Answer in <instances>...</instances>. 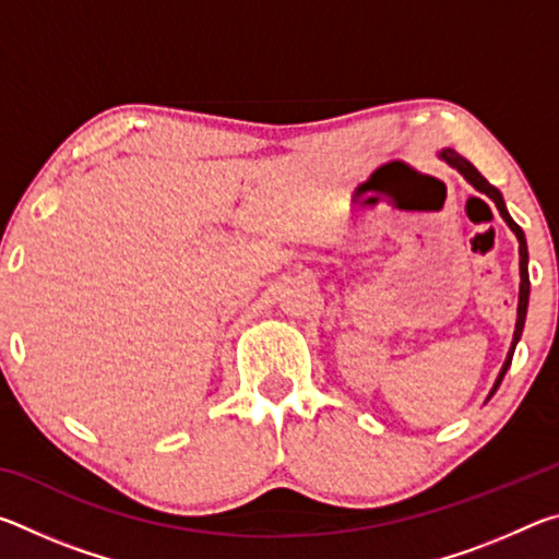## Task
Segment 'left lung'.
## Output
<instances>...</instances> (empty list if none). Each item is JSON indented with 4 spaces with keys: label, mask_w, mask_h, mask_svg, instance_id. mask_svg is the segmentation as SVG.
<instances>
[{
    "label": "left lung",
    "mask_w": 559,
    "mask_h": 559,
    "mask_svg": "<svg viewBox=\"0 0 559 559\" xmlns=\"http://www.w3.org/2000/svg\"><path fill=\"white\" fill-rule=\"evenodd\" d=\"M441 157L447 159V163L451 165V167H456L459 173L468 179V182L478 189V192H484V194H488L490 200L496 202V206H498V212H500V216H503V219L508 222V226L510 229L515 231V236H518V241H520V300H518V323H515V335H513V345H510V353H508V359H506V365H503V370H500V374H498V380H496V384H493V390H490V394H493L498 386H500V382H503V377H506V372H508V367H510V362H513V353H515V345H518V340H520V335H523V328H525V316H527V298H530V276H527V243H525V234H523V229H520V226L510 219V214H508V210H506V202H503V197H500V192L498 189L488 182V179L478 173L476 167H473L466 157L463 155H459L456 150H443L441 153Z\"/></svg>",
    "instance_id": "left-lung-1"
}]
</instances>
